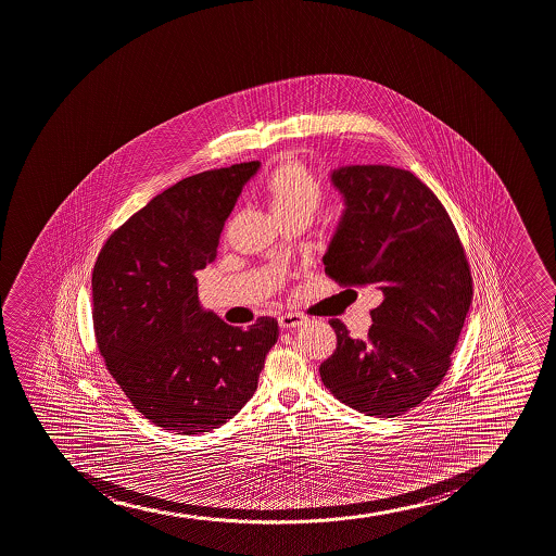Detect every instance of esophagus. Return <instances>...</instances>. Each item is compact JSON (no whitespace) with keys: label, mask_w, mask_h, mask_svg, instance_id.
<instances>
[{"label":"esophagus","mask_w":556,"mask_h":556,"mask_svg":"<svg viewBox=\"0 0 556 556\" xmlns=\"http://www.w3.org/2000/svg\"><path fill=\"white\" fill-rule=\"evenodd\" d=\"M305 324V318L300 316V314H282L279 316V325H281L282 329H295V327H300V325Z\"/></svg>","instance_id":"34e87169"}]
</instances>
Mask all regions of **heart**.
<instances>
[{"label": "heart", "instance_id": "1", "mask_svg": "<svg viewBox=\"0 0 556 556\" xmlns=\"http://www.w3.org/2000/svg\"><path fill=\"white\" fill-rule=\"evenodd\" d=\"M266 192L279 218L316 213L324 200V187L311 169L298 161H288L274 169L266 181Z\"/></svg>", "mask_w": 556, "mask_h": 556}]
</instances>
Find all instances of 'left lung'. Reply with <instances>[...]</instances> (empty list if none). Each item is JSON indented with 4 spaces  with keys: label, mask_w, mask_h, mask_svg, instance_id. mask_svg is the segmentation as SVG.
I'll list each match as a JSON object with an SVG mask.
<instances>
[{
    "label": "left lung",
    "mask_w": 556,
    "mask_h": 556,
    "mask_svg": "<svg viewBox=\"0 0 556 556\" xmlns=\"http://www.w3.org/2000/svg\"><path fill=\"white\" fill-rule=\"evenodd\" d=\"M345 201L325 274L343 287H371L368 338L329 319L337 350L321 366L325 387L345 405L395 418L442 382L466 321L473 281L450 214L406 169L363 164L332 169Z\"/></svg>",
    "instance_id": "8db88e82"
}]
</instances>
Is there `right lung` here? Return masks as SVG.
<instances>
[{
    "instance_id": "1",
    "label": "right lung",
    "mask_w": 556,
    "mask_h": 556,
    "mask_svg": "<svg viewBox=\"0 0 556 556\" xmlns=\"http://www.w3.org/2000/svg\"><path fill=\"white\" fill-rule=\"evenodd\" d=\"M261 163L195 174L155 195L106 240L92 274L94 331L106 369L164 431L208 432L240 412L279 338L274 318L250 329L205 311L193 274Z\"/></svg>"
}]
</instances>
